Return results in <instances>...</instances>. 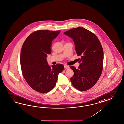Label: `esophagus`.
Segmentation results:
<instances>
[{"label": "esophagus", "instance_id": "1", "mask_svg": "<svg viewBox=\"0 0 124 124\" xmlns=\"http://www.w3.org/2000/svg\"><path fill=\"white\" fill-rule=\"evenodd\" d=\"M64 68H65V69L68 70V69H70V67H69V66L66 65H64Z\"/></svg>", "mask_w": 124, "mask_h": 124}]
</instances>
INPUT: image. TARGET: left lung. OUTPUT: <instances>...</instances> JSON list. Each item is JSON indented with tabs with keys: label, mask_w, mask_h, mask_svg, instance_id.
Wrapping results in <instances>:
<instances>
[{
	"label": "left lung",
	"mask_w": 124,
	"mask_h": 124,
	"mask_svg": "<svg viewBox=\"0 0 124 124\" xmlns=\"http://www.w3.org/2000/svg\"><path fill=\"white\" fill-rule=\"evenodd\" d=\"M64 34L73 39L80 63L78 69L70 68L74 74L72 84L79 91H86L97 83L103 68L104 53L101 44L96 35L83 27L72 29Z\"/></svg>",
	"instance_id": "8db88e82"
}]
</instances>
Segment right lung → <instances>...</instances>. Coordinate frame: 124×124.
Masks as SVG:
<instances>
[{"label": "right lung", "mask_w": 124, "mask_h": 124, "mask_svg": "<svg viewBox=\"0 0 124 124\" xmlns=\"http://www.w3.org/2000/svg\"><path fill=\"white\" fill-rule=\"evenodd\" d=\"M60 30H38L30 34L24 41L20 53V65L23 76L34 90L46 93L55 86L59 73L64 66L58 64L51 68L46 58L51 54L53 40Z\"/></svg>", "instance_id": "obj_1"}]
</instances>
